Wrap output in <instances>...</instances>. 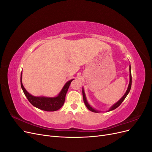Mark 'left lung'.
I'll list each match as a JSON object with an SVG mask.
<instances>
[{
  "mask_svg": "<svg viewBox=\"0 0 152 152\" xmlns=\"http://www.w3.org/2000/svg\"><path fill=\"white\" fill-rule=\"evenodd\" d=\"M129 79H130V80H129V86H128V87H127V89L126 92V93L124 94V95L122 96V98L118 101V102H117L115 104H114L112 107L110 108L109 109L108 111H112V110H113L115 109H116L117 107H118L119 106L121 105V104L122 103L123 101L125 99V98H126V96H127L128 93H129V91L131 90V84H132V77H131V65H129ZM82 95H83V99H84V102L86 106V107L88 108V110H89L90 111L93 112H95V113H98L99 112V111H98V110H96L95 109H94L93 107H91V106L88 103V102H87V99H86V94H85V93H84V88H82Z\"/></svg>",
  "mask_w": 152,
  "mask_h": 152,
  "instance_id": "1",
  "label": "left lung"
}]
</instances>
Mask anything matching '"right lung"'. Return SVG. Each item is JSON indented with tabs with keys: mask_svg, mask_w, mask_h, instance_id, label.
Here are the masks:
<instances>
[{
	"mask_svg": "<svg viewBox=\"0 0 152 152\" xmlns=\"http://www.w3.org/2000/svg\"><path fill=\"white\" fill-rule=\"evenodd\" d=\"M21 75L22 73L21 74V86L23 91L25 95L29 101V102L32 105L34 106L35 107L47 112L56 111V110H59L62 107L64 103H65V96L69 88V86H70L72 81L73 80L72 79L68 81L65 86H63L60 93L56 97L50 98L44 97V96L38 97V96H32L25 89L24 86H23L22 84Z\"/></svg>",
	"mask_w": 152,
	"mask_h": 152,
	"instance_id": "right-lung-1",
	"label": "right lung"
}]
</instances>
